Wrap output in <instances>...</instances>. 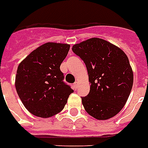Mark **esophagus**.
<instances>
[{
  "label": "esophagus",
  "instance_id": "esophagus-1",
  "mask_svg": "<svg viewBox=\"0 0 148 148\" xmlns=\"http://www.w3.org/2000/svg\"><path fill=\"white\" fill-rule=\"evenodd\" d=\"M73 86H74V89H75V90H77V88H78V86H79L78 82H75L74 84H73Z\"/></svg>",
  "mask_w": 148,
  "mask_h": 148
}]
</instances>
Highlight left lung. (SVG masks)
I'll list each match as a JSON object with an SVG mask.
<instances>
[{
  "label": "left lung",
  "instance_id": "1",
  "mask_svg": "<svg viewBox=\"0 0 148 148\" xmlns=\"http://www.w3.org/2000/svg\"><path fill=\"white\" fill-rule=\"evenodd\" d=\"M88 72L90 90L82 97L86 112L98 120L114 117L124 107L133 83V69L123 50L101 38L74 44Z\"/></svg>",
  "mask_w": 148,
  "mask_h": 148
}]
</instances>
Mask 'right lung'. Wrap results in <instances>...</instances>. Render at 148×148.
Returning <instances> with one entry per match:
<instances>
[{"label":"right lung","instance_id":"obj_1","mask_svg":"<svg viewBox=\"0 0 148 148\" xmlns=\"http://www.w3.org/2000/svg\"><path fill=\"white\" fill-rule=\"evenodd\" d=\"M69 48V44L48 42L33 51L18 66L15 88L31 114L41 118L57 115L73 93L63 82L60 70Z\"/></svg>","mask_w":148,"mask_h":148}]
</instances>
